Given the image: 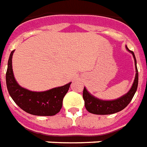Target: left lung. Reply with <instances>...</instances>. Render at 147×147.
I'll return each instance as SVG.
<instances>
[{"label": "left lung", "mask_w": 147, "mask_h": 147, "mask_svg": "<svg viewBox=\"0 0 147 147\" xmlns=\"http://www.w3.org/2000/svg\"><path fill=\"white\" fill-rule=\"evenodd\" d=\"M126 49L130 53L132 54L135 60V65H136V77H135L134 82L131 86V89L128 93L125 94L120 98L116 99L114 100H102L97 99L93 95H91L87 90L84 87L82 96L85 101V107L88 111L94 115H111L115 114L121 110L125 108L128 104L131 102V99L133 98L135 93L136 92L138 87V80H139V75H138V69L136 66V60L133 51H130L127 46Z\"/></svg>", "instance_id": "8db88e82"}]
</instances>
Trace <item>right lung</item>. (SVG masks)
Masks as SVG:
<instances>
[{
	"label": "right lung",
	"instance_id": "1",
	"mask_svg": "<svg viewBox=\"0 0 147 147\" xmlns=\"http://www.w3.org/2000/svg\"><path fill=\"white\" fill-rule=\"evenodd\" d=\"M10 54L6 72V84L11 97L26 112L38 116H53L62 107L64 96L68 91L71 82L63 86L43 92H33L22 88L17 83L12 70V55Z\"/></svg>",
	"mask_w": 147,
	"mask_h": 147
}]
</instances>
